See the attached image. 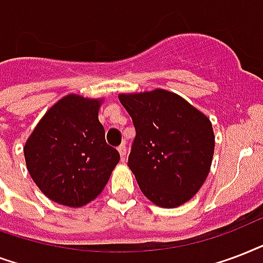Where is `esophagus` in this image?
<instances>
[{
  "label": "esophagus",
  "instance_id": "1",
  "mask_svg": "<svg viewBox=\"0 0 263 263\" xmlns=\"http://www.w3.org/2000/svg\"><path fill=\"white\" fill-rule=\"evenodd\" d=\"M118 151H119V155H121V159L125 160L126 159V152H127V151H126L125 144H122V145L118 148Z\"/></svg>",
  "mask_w": 263,
  "mask_h": 263
}]
</instances>
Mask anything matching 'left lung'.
Wrapping results in <instances>:
<instances>
[{"instance_id": "1", "label": "left lung", "mask_w": 263, "mask_h": 263, "mask_svg": "<svg viewBox=\"0 0 263 263\" xmlns=\"http://www.w3.org/2000/svg\"><path fill=\"white\" fill-rule=\"evenodd\" d=\"M136 138L129 167L152 203L173 209L191 200L209 176L215 137L204 114L164 89L122 93Z\"/></svg>"}]
</instances>
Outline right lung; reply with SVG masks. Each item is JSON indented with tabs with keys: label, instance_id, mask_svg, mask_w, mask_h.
<instances>
[{
	"label": "right lung",
	"instance_id": "obj_1",
	"mask_svg": "<svg viewBox=\"0 0 263 263\" xmlns=\"http://www.w3.org/2000/svg\"><path fill=\"white\" fill-rule=\"evenodd\" d=\"M103 99L67 95L46 111L24 144L30 176L45 196L82 207L103 192L119 162L99 121Z\"/></svg>",
	"mask_w": 263,
	"mask_h": 263
}]
</instances>
